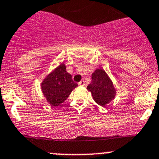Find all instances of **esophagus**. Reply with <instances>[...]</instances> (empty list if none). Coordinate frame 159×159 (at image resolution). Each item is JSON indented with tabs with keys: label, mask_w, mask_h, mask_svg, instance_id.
I'll return each mask as SVG.
<instances>
[{
	"label": "esophagus",
	"mask_w": 159,
	"mask_h": 159,
	"mask_svg": "<svg viewBox=\"0 0 159 159\" xmlns=\"http://www.w3.org/2000/svg\"><path fill=\"white\" fill-rule=\"evenodd\" d=\"M78 84H79L80 86H84V85H85V81H84V80H82V81H81L79 83H78Z\"/></svg>",
	"instance_id": "obj_1"
}]
</instances>
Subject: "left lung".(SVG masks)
<instances>
[{"instance_id": "obj_1", "label": "left lung", "mask_w": 159, "mask_h": 159, "mask_svg": "<svg viewBox=\"0 0 159 159\" xmlns=\"http://www.w3.org/2000/svg\"><path fill=\"white\" fill-rule=\"evenodd\" d=\"M87 88L91 92L94 101L102 107L108 104L116 95L113 82L104 70L101 68L95 70L91 75V82Z\"/></svg>"}]
</instances>
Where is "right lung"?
<instances>
[{"mask_svg": "<svg viewBox=\"0 0 159 159\" xmlns=\"http://www.w3.org/2000/svg\"><path fill=\"white\" fill-rule=\"evenodd\" d=\"M77 86L71 75L66 71V66L61 64L45 78L42 91L50 104L56 107L66 101Z\"/></svg>", "mask_w": 159, "mask_h": 159, "instance_id": "right-lung-1", "label": "right lung"}]
</instances>
